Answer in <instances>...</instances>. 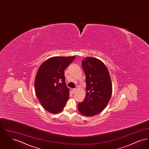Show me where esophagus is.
Wrapping results in <instances>:
<instances>
[{"label": "esophagus", "mask_w": 149, "mask_h": 149, "mask_svg": "<svg viewBox=\"0 0 149 149\" xmlns=\"http://www.w3.org/2000/svg\"><path fill=\"white\" fill-rule=\"evenodd\" d=\"M71 91H72V92L73 93H74L75 92L77 91V89H76V88H74V89H71Z\"/></svg>", "instance_id": "1"}]
</instances>
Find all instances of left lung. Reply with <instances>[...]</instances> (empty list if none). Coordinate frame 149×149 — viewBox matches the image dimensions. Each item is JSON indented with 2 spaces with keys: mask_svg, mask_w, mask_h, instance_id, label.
<instances>
[{
  "mask_svg": "<svg viewBox=\"0 0 149 149\" xmlns=\"http://www.w3.org/2000/svg\"><path fill=\"white\" fill-rule=\"evenodd\" d=\"M85 74L86 96L78 104L79 111L86 117L96 115L108 104L112 92L109 71L104 64L94 57H85L82 61Z\"/></svg>",
  "mask_w": 149,
  "mask_h": 149,
  "instance_id": "8db88e82",
  "label": "left lung"
}]
</instances>
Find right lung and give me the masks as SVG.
I'll return each instance as SVG.
<instances>
[{"label": "right lung", "mask_w": 149, "mask_h": 149, "mask_svg": "<svg viewBox=\"0 0 149 149\" xmlns=\"http://www.w3.org/2000/svg\"><path fill=\"white\" fill-rule=\"evenodd\" d=\"M75 56L53 57L43 63L36 76L35 88L42 106L52 113L61 112L69 98L64 70Z\"/></svg>", "instance_id": "add662e5"}]
</instances>
